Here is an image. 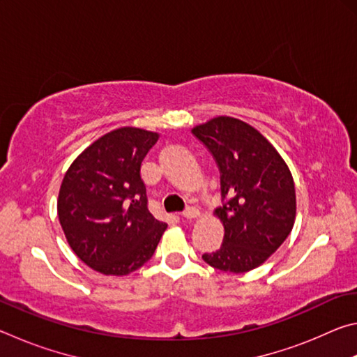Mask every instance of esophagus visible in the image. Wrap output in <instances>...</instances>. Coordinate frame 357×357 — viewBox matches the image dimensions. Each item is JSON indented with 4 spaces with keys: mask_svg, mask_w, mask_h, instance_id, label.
Masks as SVG:
<instances>
[{
    "mask_svg": "<svg viewBox=\"0 0 357 357\" xmlns=\"http://www.w3.org/2000/svg\"><path fill=\"white\" fill-rule=\"evenodd\" d=\"M198 214H200V211H198V208L195 206H189L185 211H183L184 219H195V217H198Z\"/></svg>",
    "mask_w": 357,
    "mask_h": 357,
    "instance_id": "1",
    "label": "esophagus"
}]
</instances>
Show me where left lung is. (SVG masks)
<instances>
[{
    "label": "left lung",
    "instance_id": "left-lung-1",
    "mask_svg": "<svg viewBox=\"0 0 357 357\" xmlns=\"http://www.w3.org/2000/svg\"><path fill=\"white\" fill-rule=\"evenodd\" d=\"M192 134L213 154L220 172L223 243L203 259L241 274L258 268L291 233L296 192L289 168L266 138L244 121L217 116Z\"/></svg>",
    "mask_w": 357,
    "mask_h": 357
}]
</instances>
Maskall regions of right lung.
I'll return each instance as SVG.
<instances>
[{
  "label": "right lung",
  "instance_id": "add662e5",
  "mask_svg": "<svg viewBox=\"0 0 357 357\" xmlns=\"http://www.w3.org/2000/svg\"><path fill=\"white\" fill-rule=\"evenodd\" d=\"M159 134L121 128L72 162L58 197L66 239L84 264L105 275H128L148 261L167 223L148 209L142 162Z\"/></svg>",
  "mask_w": 357,
  "mask_h": 357
}]
</instances>
